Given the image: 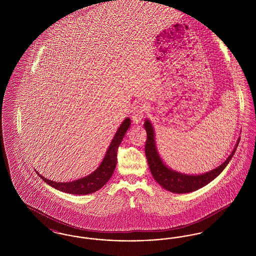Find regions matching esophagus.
<instances>
[{
  "instance_id": "1",
  "label": "esophagus",
  "mask_w": 256,
  "mask_h": 256,
  "mask_svg": "<svg viewBox=\"0 0 256 256\" xmlns=\"http://www.w3.org/2000/svg\"><path fill=\"white\" fill-rule=\"evenodd\" d=\"M145 112H146V106L144 104H139L136 108H134V112H132V121L135 124H139L144 118Z\"/></svg>"
}]
</instances>
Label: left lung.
Wrapping results in <instances>:
<instances>
[{
	"mask_svg": "<svg viewBox=\"0 0 256 256\" xmlns=\"http://www.w3.org/2000/svg\"><path fill=\"white\" fill-rule=\"evenodd\" d=\"M144 126L146 132V141L145 145L146 160L154 178L165 190L176 194H185L196 191L215 180L220 174L224 170L240 142V138L234 146L230 156L217 168L200 174H187L169 168L159 156L158 150L156 142V132L148 119L145 120Z\"/></svg>",
	"mask_w": 256,
	"mask_h": 256,
	"instance_id": "8db88e82",
	"label": "left lung"
}]
</instances>
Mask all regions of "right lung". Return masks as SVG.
Wrapping results in <instances>:
<instances>
[{"label":"right lung","instance_id":"add662e5","mask_svg":"<svg viewBox=\"0 0 256 256\" xmlns=\"http://www.w3.org/2000/svg\"><path fill=\"white\" fill-rule=\"evenodd\" d=\"M130 126V119L126 118L114 135L106 150V154L98 167L93 172L89 174L84 178L69 182H58L44 178L36 170L37 174L40 176L41 180L48 183L50 186L64 193L73 195H88L96 192L110 180L113 172L115 170L117 164V150Z\"/></svg>","mask_w":256,"mask_h":256}]
</instances>
